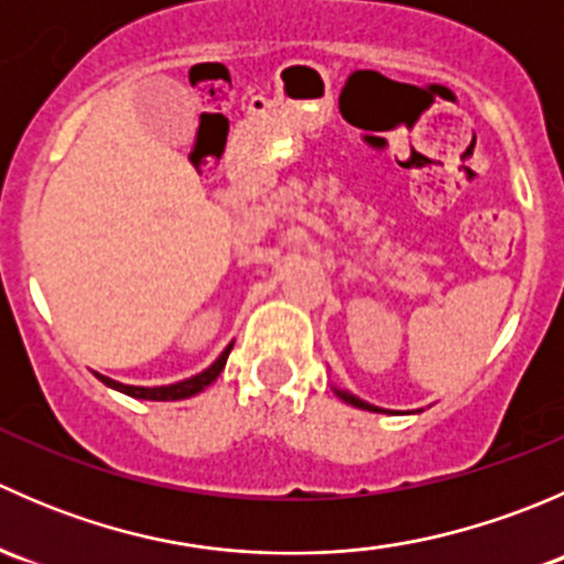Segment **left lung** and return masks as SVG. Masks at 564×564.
<instances>
[{
    "label": "left lung",
    "mask_w": 564,
    "mask_h": 564,
    "mask_svg": "<svg viewBox=\"0 0 564 564\" xmlns=\"http://www.w3.org/2000/svg\"><path fill=\"white\" fill-rule=\"evenodd\" d=\"M335 392H338V398H344L346 403H351V406H357V409H368V412H382V409L373 406V403H368V401H362V398L351 395L349 390H338V388H335Z\"/></svg>",
    "instance_id": "left-lung-1"
}]
</instances>
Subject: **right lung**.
Here are the masks:
<instances>
[{"label": "right lung", "instance_id": "add662e5", "mask_svg": "<svg viewBox=\"0 0 564 564\" xmlns=\"http://www.w3.org/2000/svg\"><path fill=\"white\" fill-rule=\"evenodd\" d=\"M231 346H235V344L226 346V349L220 351L218 360H215L209 368H204L202 373H196V377H191V379H182V382L163 384V388H135V384L113 382V379H108V377H104V373H98V371H95V377H98L100 382L106 384V388L124 392V395H130V398H144V401H182V398H191V395H196V392H202L204 388H209V384H213L215 379L220 377V371H224L226 360H229Z\"/></svg>", "mask_w": 564, "mask_h": 564}]
</instances>
